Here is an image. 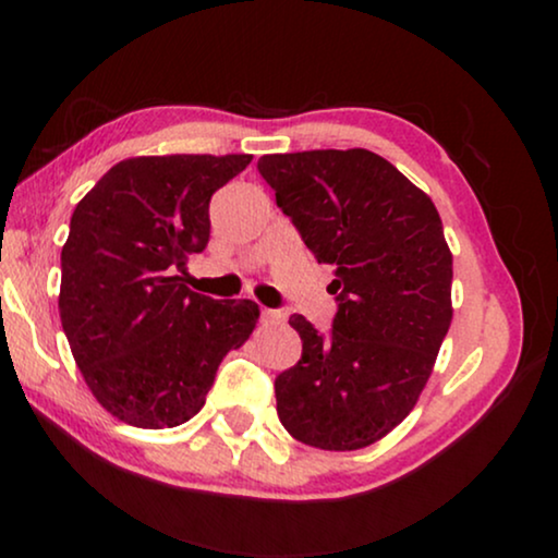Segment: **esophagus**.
Masks as SVG:
<instances>
[{
    "instance_id": "esophagus-1",
    "label": "esophagus",
    "mask_w": 558,
    "mask_h": 558,
    "mask_svg": "<svg viewBox=\"0 0 558 558\" xmlns=\"http://www.w3.org/2000/svg\"><path fill=\"white\" fill-rule=\"evenodd\" d=\"M262 319H264V323H279L281 312H277V310H262Z\"/></svg>"
}]
</instances>
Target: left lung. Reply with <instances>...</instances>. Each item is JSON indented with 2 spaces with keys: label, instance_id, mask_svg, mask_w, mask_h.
<instances>
[{
  "label": "left lung",
  "instance_id": "left-lung-1",
  "mask_svg": "<svg viewBox=\"0 0 558 558\" xmlns=\"http://www.w3.org/2000/svg\"><path fill=\"white\" fill-rule=\"evenodd\" d=\"M258 172L319 264L335 269L332 330L289 325L302 357L274 380L296 441L363 449L399 426L452 323V254L432 197L368 149L264 155Z\"/></svg>",
  "mask_w": 558,
  "mask_h": 558
}]
</instances>
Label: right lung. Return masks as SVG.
I'll use <instances>...</instances> for the list:
<instances>
[{"label":"right lung","instance_id":"right-lung-1","mask_svg":"<svg viewBox=\"0 0 558 558\" xmlns=\"http://www.w3.org/2000/svg\"><path fill=\"white\" fill-rule=\"evenodd\" d=\"M251 155L132 157L75 205L60 254V319L96 401L142 429L203 409L228 350L254 332L258 304L185 287L210 239V197Z\"/></svg>","mask_w":558,"mask_h":558}]
</instances>
